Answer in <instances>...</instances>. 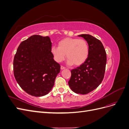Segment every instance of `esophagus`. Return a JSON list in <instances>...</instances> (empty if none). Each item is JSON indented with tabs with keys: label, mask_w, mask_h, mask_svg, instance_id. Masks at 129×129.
<instances>
[{
	"label": "esophagus",
	"mask_w": 129,
	"mask_h": 129,
	"mask_svg": "<svg viewBox=\"0 0 129 129\" xmlns=\"http://www.w3.org/2000/svg\"><path fill=\"white\" fill-rule=\"evenodd\" d=\"M65 68H66V67H64V66H61V69L63 70V69H64Z\"/></svg>",
	"instance_id": "esophagus-1"
}]
</instances>
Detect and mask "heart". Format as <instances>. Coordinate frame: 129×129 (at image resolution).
<instances>
[{"label":"heart","instance_id":"1","mask_svg":"<svg viewBox=\"0 0 129 129\" xmlns=\"http://www.w3.org/2000/svg\"><path fill=\"white\" fill-rule=\"evenodd\" d=\"M50 51L56 62L63 61L66 54L69 64L79 66L87 60L89 48L87 42L83 39L66 38L58 42V47H52Z\"/></svg>","mask_w":129,"mask_h":129}]
</instances>
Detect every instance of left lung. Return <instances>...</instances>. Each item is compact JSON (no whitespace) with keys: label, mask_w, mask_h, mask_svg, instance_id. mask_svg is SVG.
<instances>
[{"label":"left lung","mask_w":129,"mask_h":129,"mask_svg":"<svg viewBox=\"0 0 129 129\" xmlns=\"http://www.w3.org/2000/svg\"><path fill=\"white\" fill-rule=\"evenodd\" d=\"M87 41L89 48L87 60L71 71L68 84L76 93L87 94L99 87L104 76L107 54L102 43L89 34L78 36Z\"/></svg>","instance_id":"obj_1"}]
</instances>
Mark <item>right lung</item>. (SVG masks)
I'll return each instance as SVG.
<instances>
[{"instance_id":"right-lung-1","label":"right lung","mask_w":129,"mask_h":129,"mask_svg":"<svg viewBox=\"0 0 129 129\" xmlns=\"http://www.w3.org/2000/svg\"><path fill=\"white\" fill-rule=\"evenodd\" d=\"M49 37L33 35L21 42L13 60L15 79L29 95L36 97L47 94L60 72V65L54 61L50 51Z\"/></svg>"}]
</instances>
